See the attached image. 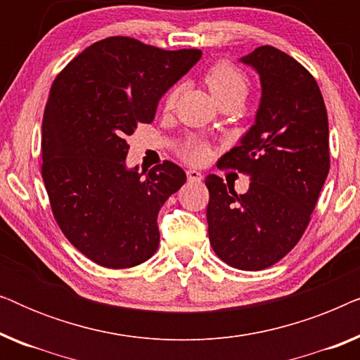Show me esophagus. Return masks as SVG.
Masks as SVG:
<instances>
[{
  "instance_id": "1",
  "label": "esophagus",
  "mask_w": 360,
  "mask_h": 360,
  "mask_svg": "<svg viewBox=\"0 0 360 360\" xmlns=\"http://www.w3.org/2000/svg\"><path fill=\"white\" fill-rule=\"evenodd\" d=\"M186 179H188L190 181H201L203 175H201L200 172H196V170H186Z\"/></svg>"
}]
</instances>
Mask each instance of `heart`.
<instances>
[{
  "label": "heart",
  "mask_w": 360,
  "mask_h": 360,
  "mask_svg": "<svg viewBox=\"0 0 360 360\" xmlns=\"http://www.w3.org/2000/svg\"><path fill=\"white\" fill-rule=\"evenodd\" d=\"M205 82L218 101H223L226 98H240V100H244L249 90L248 77L244 75L243 70H239L238 67L229 62H216L214 65H211L208 72L205 73ZM179 90V86H174L167 93V110H170L175 105ZM181 157L188 160L190 164H203L210 157V147L203 141L193 139L186 142L184 150H181Z\"/></svg>",
  "instance_id": "heart-1"
}]
</instances>
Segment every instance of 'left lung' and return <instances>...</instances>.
I'll list each match as a JSON object with an SVG mask.
<instances>
[{
    "label": "left lung",
    "instance_id": "left-lung-1",
    "mask_svg": "<svg viewBox=\"0 0 360 360\" xmlns=\"http://www.w3.org/2000/svg\"><path fill=\"white\" fill-rule=\"evenodd\" d=\"M240 62L260 77L255 124L219 159V169L250 176L248 193L211 174L206 208L216 255L239 270H264L292 250L307 229L329 172L328 112L314 77L272 46Z\"/></svg>",
    "mask_w": 360,
    "mask_h": 360
}]
</instances>
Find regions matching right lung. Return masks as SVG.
Instances as JSON below:
<instances>
[{"instance_id":"right-lung-1","label":"right lung","mask_w":360,"mask_h":360,"mask_svg":"<svg viewBox=\"0 0 360 360\" xmlns=\"http://www.w3.org/2000/svg\"><path fill=\"white\" fill-rule=\"evenodd\" d=\"M200 57L198 49L106 37L52 83L42 121L44 185L58 228L101 267H134L159 248L157 214L186 175L169 160L144 174L126 169V137L154 121L162 95Z\"/></svg>"}]
</instances>
